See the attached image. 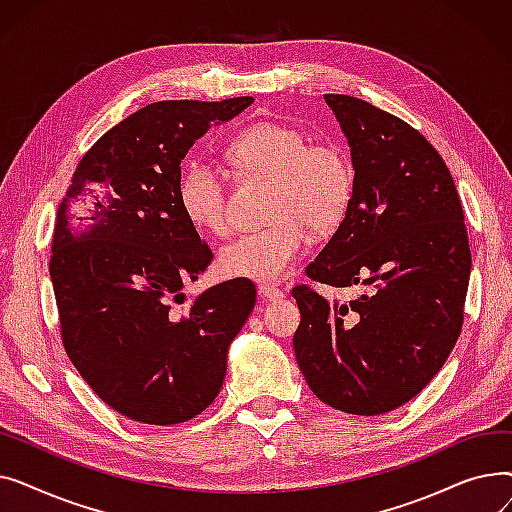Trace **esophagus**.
I'll return each instance as SVG.
<instances>
[{"mask_svg": "<svg viewBox=\"0 0 512 512\" xmlns=\"http://www.w3.org/2000/svg\"><path fill=\"white\" fill-rule=\"evenodd\" d=\"M259 297L267 303H280L284 299V292L272 284H259Z\"/></svg>", "mask_w": 512, "mask_h": 512, "instance_id": "1", "label": "esophagus"}]
</instances>
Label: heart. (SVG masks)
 Masks as SVG:
<instances>
[{"label": "heart", "instance_id": "heart-1", "mask_svg": "<svg viewBox=\"0 0 512 512\" xmlns=\"http://www.w3.org/2000/svg\"><path fill=\"white\" fill-rule=\"evenodd\" d=\"M230 164L245 174L274 180L270 215L263 230L234 238L220 251L224 276L276 284L286 280L309 245V226L326 232L351 205L355 170L342 147L311 145L299 128L259 122L240 130L226 147ZM178 203L197 230L224 234L230 228L224 174L207 159H193L178 178Z\"/></svg>", "mask_w": 512, "mask_h": 512}]
</instances>
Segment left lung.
I'll use <instances>...</instances> for the list:
<instances>
[{
	"mask_svg": "<svg viewBox=\"0 0 512 512\" xmlns=\"http://www.w3.org/2000/svg\"><path fill=\"white\" fill-rule=\"evenodd\" d=\"M351 147L353 199L309 263L336 288L371 286L348 305L292 290V344L313 394L351 415H382L442 369L463 326L471 274L465 215L440 153L400 118L351 95H324Z\"/></svg>",
	"mask_w": 512,
	"mask_h": 512,
	"instance_id": "left-lung-1",
	"label": "left lung"
}]
</instances>
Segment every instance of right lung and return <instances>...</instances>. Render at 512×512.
Wrapping results in <instances>:
<instances>
[{
  "label": "right lung",
  "mask_w": 512,
  "mask_h": 512,
  "mask_svg": "<svg viewBox=\"0 0 512 512\" xmlns=\"http://www.w3.org/2000/svg\"><path fill=\"white\" fill-rule=\"evenodd\" d=\"M251 103L143 107L85 153L58 207L49 276L64 348L105 405L132 421L174 425L205 411L255 307L253 282L236 278L178 309L184 282L213 259L180 209V161Z\"/></svg>",
  "instance_id": "right-lung-1"
}]
</instances>
